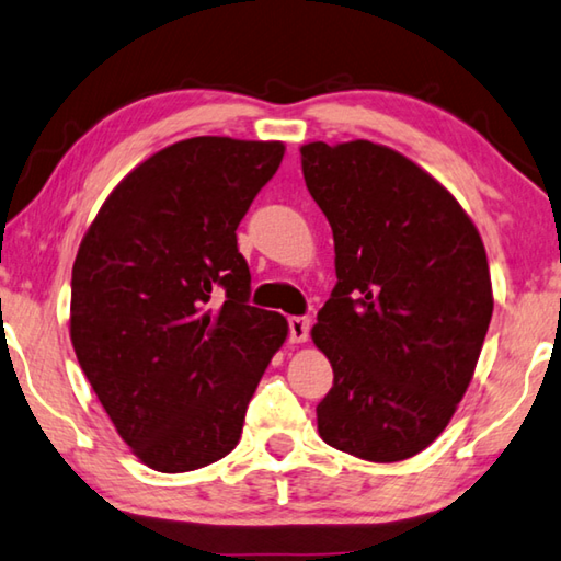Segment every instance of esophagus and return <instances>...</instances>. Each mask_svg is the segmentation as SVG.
<instances>
[{
  "instance_id": "1",
  "label": "esophagus",
  "mask_w": 561,
  "mask_h": 561,
  "mask_svg": "<svg viewBox=\"0 0 561 561\" xmlns=\"http://www.w3.org/2000/svg\"><path fill=\"white\" fill-rule=\"evenodd\" d=\"M311 331V321L307 316H291L289 319V341L291 343H304L309 339Z\"/></svg>"
}]
</instances>
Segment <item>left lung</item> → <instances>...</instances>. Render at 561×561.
<instances>
[{"label":"left lung","instance_id":"8db88e82","mask_svg":"<svg viewBox=\"0 0 561 561\" xmlns=\"http://www.w3.org/2000/svg\"><path fill=\"white\" fill-rule=\"evenodd\" d=\"M329 218L335 287L311 329L333 368L316 407L321 439L365 461L426 449L473 378L493 316L473 220L439 181L368 139L301 147Z\"/></svg>","mask_w":561,"mask_h":561}]
</instances>
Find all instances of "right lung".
Returning a JSON list of instances; mask_svg holds the SVG:
<instances>
[{"label":"right lung","mask_w":561,"mask_h":561,"mask_svg":"<svg viewBox=\"0 0 561 561\" xmlns=\"http://www.w3.org/2000/svg\"><path fill=\"white\" fill-rule=\"evenodd\" d=\"M282 157V141H176L117 183L80 242L70 341L117 434L154 471H196L236 449L287 341L282 313L248 304L236 236Z\"/></svg>","instance_id":"add662e5"}]
</instances>
